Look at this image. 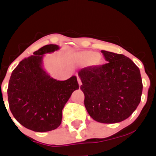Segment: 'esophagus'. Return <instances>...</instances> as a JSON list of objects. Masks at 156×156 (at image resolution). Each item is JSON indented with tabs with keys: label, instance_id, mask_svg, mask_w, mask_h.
<instances>
[{
	"label": "esophagus",
	"instance_id": "esophagus-1",
	"mask_svg": "<svg viewBox=\"0 0 156 156\" xmlns=\"http://www.w3.org/2000/svg\"><path fill=\"white\" fill-rule=\"evenodd\" d=\"M77 79H78V84H79V86H80L82 84V82H81V80H80V78L78 76V78H77Z\"/></svg>",
	"mask_w": 156,
	"mask_h": 156
}]
</instances>
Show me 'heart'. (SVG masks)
I'll use <instances>...</instances> for the list:
<instances>
[{"label":"heart","mask_w":156,"mask_h":156,"mask_svg":"<svg viewBox=\"0 0 156 156\" xmlns=\"http://www.w3.org/2000/svg\"><path fill=\"white\" fill-rule=\"evenodd\" d=\"M76 56L78 59L83 61V62H90V61H92V63L94 64H98L101 62V60L98 58H97L98 56V54L95 52L82 51L77 53Z\"/></svg>","instance_id":"b5f03b06"}]
</instances>
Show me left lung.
<instances>
[{"label": "left lung", "mask_w": 156, "mask_h": 156, "mask_svg": "<svg viewBox=\"0 0 156 156\" xmlns=\"http://www.w3.org/2000/svg\"><path fill=\"white\" fill-rule=\"evenodd\" d=\"M101 53L108 63L78 72L84 105L90 117L98 122H119L129 117L141 101L140 70L124 55L106 51Z\"/></svg>", "instance_id": "left-lung-1"}]
</instances>
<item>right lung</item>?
I'll use <instances>...</instances> for the list:
<instances>
[{
  "label": "right lung",
  "mask_w": 156,
  "mask_h": 156,
  "mask_svg": "<svg viewBox=\"0 0 156 156\" xmlns=\"http://www.w3.org/2000/svg\"><path fill=\"white\" fill-rule=\"evenodd\" d=\"M59 48L57 44L43 46L21 61L10 77L7 93L11 112L33 131L56 129L62 123V109L72 93L79 89L76 76L57 80L43 69L44 55Z\"/></svg>",
  "instance_id": "obj_1"
}]
</instances>
